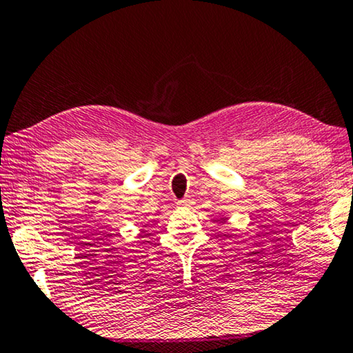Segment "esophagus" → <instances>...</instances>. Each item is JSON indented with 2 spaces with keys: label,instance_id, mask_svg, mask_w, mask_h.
Here are the masks:
<instances>
[{
  "label": "esophagus",
  "instance_id": "esophagus-1",
  "mask_svg": "<svg viewBox=\"0 0 353 353\" xmlns=\"http://www.w3.org/2000/svg\"><path fill=\"white\" fill-rule=\"evenodd\" d=\"M191 205H192L191 200H180V202H178V207L180 208H189Z\"/></svg>",
  "mask_w": 353,
  "mask_h": 353
}]
</instances>
